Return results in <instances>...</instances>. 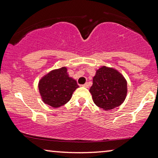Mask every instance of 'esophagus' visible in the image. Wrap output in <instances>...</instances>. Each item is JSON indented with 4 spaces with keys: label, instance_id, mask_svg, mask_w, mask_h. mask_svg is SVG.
<instances>
[{
    "label": "esophagus",
    "instance_id": "34e87169",
    "mask_svg": "<svg viewBox=\"0 0 158 158\" xmlns=\"http://www.w3.org/2000/svg\"><path fill=\"white\" fill-rule=\"evenodd\" d=\"M82 86H83L84 87H86V88H87L88 87H89V85H88V83H85V85H83Z\"/></svg>",
    "mask_w": 158,
    "mask_h": 158
}]
</instances>
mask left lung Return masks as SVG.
<instances>
[{"label": "left lung", "instance_id": "obj_1", "mask_svg": "<svg viewBox=\"0 0 158 158\" xmlns=\"http://www.w3.org/2000/svg\"><path fill=\"white\" fill-rule=\"evenodd\" d=\"M89 89L97 106L105 110L114 109L123 103L127 95V81L119 71L102 66L96 71Z\"/></svg>", "mask_w": 158, "mask_h": 158}]
</instances>
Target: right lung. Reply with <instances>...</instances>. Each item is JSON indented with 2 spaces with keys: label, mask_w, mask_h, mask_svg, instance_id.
Segmentation results:
<instances>
[{
  "label": "right lung",
  "mask_w": 158,
  "mask_h": 158,
  "mask_svg": "<svg viewBox=\"0 0 158 158\" xmlns=\"http://www.w3.org/2000/svg\"><path fill=\"white\" fill-rule=\"evenodd\" d=\"M78 87L77 81L69 77L65 66L50 71L41 78L38 84L43 102L52 108H59L67 103Z\"/></svg>",
  "instance_id": "1"
}]
</instances>
